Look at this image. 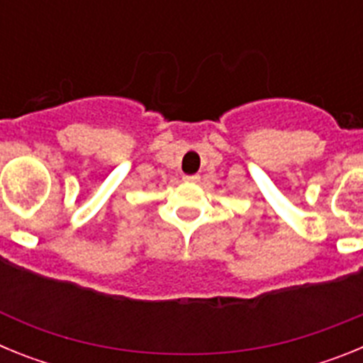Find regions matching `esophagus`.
<instances>
[{
  "label": "esophagus",
  "instance_id": "obj_1",
  "mask_svg": "<svg viewBox=\"0 0 363 363\" xmlns=\"http://www.w3.org/2000/svg\"><path fill=\"white\" fill-rule=\"evenodd\" d=\"M184 179H185V182H191V184H192V182H198V179H200V176H198V174H192V176H184Z\"/></svg>",
  "mask_w": 363,
  "mask_h": 363
}]
</instances>
